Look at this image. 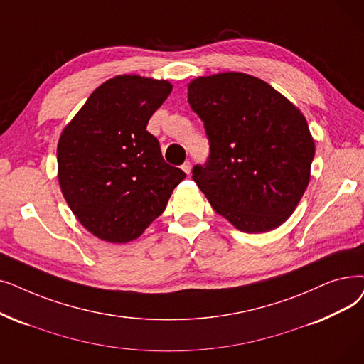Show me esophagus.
<instances>
[{
  "label": "esophagus",
  "instance_id": "obj_1",
  "mask_svg": "<svg viewBox=\"0 0 364 364\" xmlns=\"http://www.w3.org/2000/svg\"><path fill=\"white\" fill-rule=\"evenodd\" d=\"M181 169L186 172V173H191V171H192V165H191V162H184L183 165H181Z\"/></svg>",
  "mask_w": 364,
  "mask_h": 364
}]
</instances>
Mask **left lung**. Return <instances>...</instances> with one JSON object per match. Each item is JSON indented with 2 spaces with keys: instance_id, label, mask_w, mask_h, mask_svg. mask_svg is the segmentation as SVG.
I'll list each match as a JSON object with an SVG mask.
<instances>
[{
  "instance_id": "8db88e82",
  "label": "left lung",
  "mask_w": 364,
  "mask_h": 364,
  "mask_svg": "<svg viewBox=\"0 0 364 364\" xmlns=\"http://www.w3.org/2000/svg\"><path fill=\"white\" fill-rule=\"evenodd\" d=\"M187 89L211 150L192 178L214 211L238 230L277 229L309 184L315 144L305 116L271 85L245 73L196 77Z\"/></svg>"
}]
</instances>
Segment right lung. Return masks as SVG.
Wrapping results in <instances>:
<instances>
[{
    "mask_svg": "<svg viewBox=\"0 0 364 364\" xmlns=\"http://www.w3.org/2000/svg\"><path fill=\"white\" fill-rule=\"evenodd\" d=\"M171 90L168 80L116 75L90 93L59 136L60 192L82 226L105 242L139 238L186 177L147 131Z\"/></svg>",
    "mask_w": 364,
    "mask_h": 364,
    "instance_id": "obj_1",
    "label": "right lung"
}]
</instances>
